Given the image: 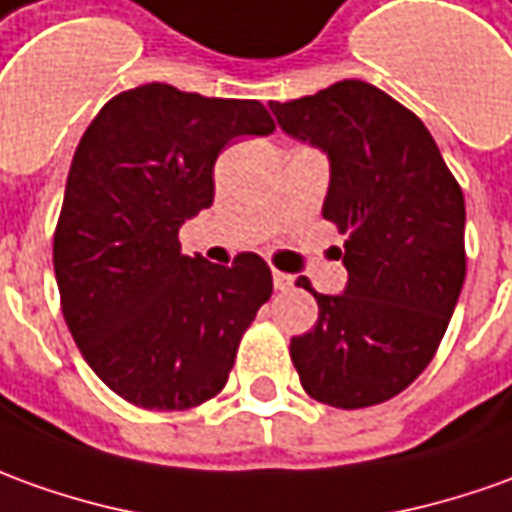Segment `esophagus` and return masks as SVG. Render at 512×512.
<instances>
[{"instance_id": "34e87169", "label": "esophagus", "mask_w": 512, "mask_h": 512, "mask_svg": "<svg viewBox=\"0 0 512 512\" xmlns=\"http://www.w3.org/2000/svg\"><path fill=\"white\" fill-rule=\"evenodd\" d=\"M273 284H276V290H290V287H292V276H287V273H281V270H273Z\"/></svg>"}]
</instances>
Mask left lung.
Returning a JSON list of instances; mask_svg holds the SVG:
<instances>
[{"label":"left lung","mask_w":512,"mask_h":512,"mask_svg":"<svg viewBox=\"0 0 512 512\" xmlns=\"http://www.w3.org/2000/svg\"><path fill=\"white\" fill-rule=\"evenodd\" d=\"M292 139L329 155L323 217L345 234L343 295L292 337L309 396L359 410L398 396L432 362L465 281V200L424 122L382 88L343 80L270 102Z\"/></svg>","instance_id":"left-lung-1"}]
</instances>
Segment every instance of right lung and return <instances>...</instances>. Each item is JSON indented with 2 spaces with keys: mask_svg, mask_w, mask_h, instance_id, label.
<instances>
[{
  "mask_svg": "<svg viewBox=\"0 0 512 512\" xmlns=\"http://www.w3.org/2000/svg\"><path fill=\"white\" fill-rule=\"evenodd\" d=\"M259 100L147 83L102 105L77 144L52 242L61 309L102 382L144 410H192L220 393L270 295L262 256L231 267L183 256L178 231L214 203V161L267 136Z\"/></svg>",
  "mask_w": 512,
  "mask_h": 512,
  "instance_id": "1",
  "label": "right lung"
}]
</instances>
